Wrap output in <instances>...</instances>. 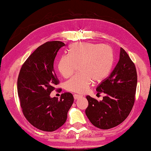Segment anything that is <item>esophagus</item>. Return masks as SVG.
<instances>
[{
  "mask_svg": "<svg viewBox=\"0 0 151 151\" xmlns=\"http://www.w3.org/2000/svg\"><path fill=\"white\" fill-rule=\"evenodd\" d=\"M81 95H77V94H75L74 95H73V98H74V99L75 100H76V99H78L79 98H80V97H81Z\"/></svg>",
  "mask_w": 151,
  "mask_h": 151,
  "instance_id": "34e87169",
  "label": "esophagus"
}]
</instances>
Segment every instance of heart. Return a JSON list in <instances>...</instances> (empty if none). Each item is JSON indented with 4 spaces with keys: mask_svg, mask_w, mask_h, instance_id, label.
<instances>
[{
    "mask_svg": "<svg viewBox=\"0 0 151 151\" xmlns=\"http://www.w3.org/2000/svg\"><path fill=\"white\" fill-rule=\"evenodd\" d=\"M70 54L63 55L58 62V69L64 78L72 76L79 64V74L73 76L65 83L66 89L83 93L93 80L101 81L109 74L113 62L112 50L106 45L77 42L70 47Z\"/></svg>",
    "mask_w": 151,
    "mask_h": 151,
    "instance_id": "heart-1",
    "label": "heart"
}]
</instances>
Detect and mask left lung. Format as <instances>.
<instances>
[{
    "label": "left lung",
    "instance_id": "8db88e82",
    "mask_svg": "<svg viewBox=\"0 0 151 151\" xmlns=\"http://www.w3.org/2000/svg\"><path fill=\"white\" fill-rule=\"evenodd\" d=\"M137 83L135 64L126 51L120 48L117 65L96 87L99 94H105L102 101L99 102L89 95L86 96L89 105L85 114L93 126L109 129L126 120L134 104Z\"/></svg>",
    "mask_w": 151,
    "mask_h": 151
}]
</instances>
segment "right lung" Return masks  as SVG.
Returning <instances> with one entry per match:
<instances>
[{"label":"right lung","instance_id":"right-lung-1","mask_svg":"<svg viewBox=\"0 0 151 151\" xmlns=\"http://www.w3.org/2000/svg\"><path fill=\"white\" fill-rule=\"evenodd\" d=\"M64 46L58 41L45 42L27 58L19 73L17 87L23 114L32 126L44 132L60 127L73 102L70 93H62L59 100L50 96L59 83L54 61Z\"/></svg>","mask_w":151,"mask_h":151}]
</instances>
